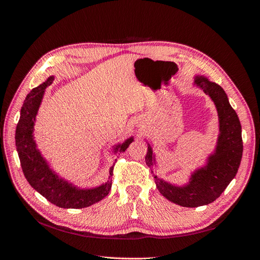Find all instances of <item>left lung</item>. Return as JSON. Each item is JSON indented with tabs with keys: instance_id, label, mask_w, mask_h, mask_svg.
<instances>
[{
	"instance_id": "obj_1",
	"label": "left lung",
	"mask_w": 260,
	"mask_h": 260,
	"mask_svg": "<svg viewBox=\"0 0 260 260\" xmlns=\"http://www.w3.org/2000/svg\"><path fill=\"white\" fill-rule=\"evenodd\" d=\"M194 83L217 108L220 133L215 152L207 158L206 166L196 169L184 185L172 184L154 176L160 194L183 207H199L216 201L237 175L243 153L241 123L223 89L204 76H195ZM145 161L149 168L153 167L155 160L149 144Z\"/></svg>"
}]
</instances>
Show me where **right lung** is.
I'll return each instance as SVG.
<instances>
[{"mask_svg":"<svg viewBox=\"0 0 260 260\" xmlns=\"http://www.w3.org/2000/svg\"><path fill=\"white\" fill-rule=\"evenodd\" d=\"M54 76L49 77L45 82L32 89L27 95L20 109V118L16 127V148L20 159L22 172L29 184L54 205L60 208H84L103 200L112 188L114 166L109 168V180L106 183L93 188H79L73 183L59 178L49 167L37 148L34 140L36 116L44 95L45 89L53 82ZM133 138L125 140L115 147L117 151L124 152Z\"/></svg>","mask_w":260,"mask_h":260,"instance_id":"1","label":"right lung"}]
</instances>
